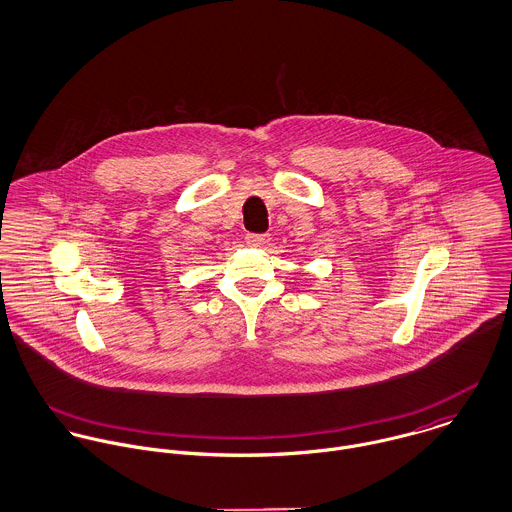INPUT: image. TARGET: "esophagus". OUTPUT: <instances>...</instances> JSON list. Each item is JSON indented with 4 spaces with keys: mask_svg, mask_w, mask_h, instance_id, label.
<instances>
[{
    "mask_svg": "<svg viewBox=\"0 0 512 512\" xmlns=\"http://www.w3.org/2000/svg\"><path fill=\"white\" fill-rule=\"evenodd\" d=\"M268 242V234H246V244L248 246H264Z\"/></svg>",
    "mask_w": 512,
    "mask_h": 512,
    "instance_id": "obj_1",
    "label": "esophagus"
}]
</instances>
